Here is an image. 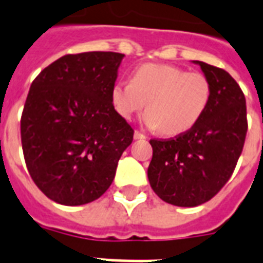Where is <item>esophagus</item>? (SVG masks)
I'll list each match as a JSON object with an SVG mask.
<instances>
[{
	"instance_id": "34e87169",
	"label": "esophagus",
	"mask_w": 263,
	"mask_h": 263,
	"mask_svg": "<svg viewBox=\"0 0 263 263\" xmlns=\"http://www.w3.org/2000/svg\"><path fill=\"white\" fill-rule=\"evenodd\" d=\"M134 138H135L136 140H142V139H146V135L139 131H135L134 132Z\"/></svg>"
}]
</instances>
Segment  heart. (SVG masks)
I'll return each mask as SVG.
<instances>
[{
	"instance_id": "1",
	"label": "heart",
	"mask_w": 263,
	"mask_h": 263,
	"mask_svg": "<svg viewBox=\"0 0 263 263\" xmlns=\"http://www.w3.org/2000/svg\"><path fill=\"white\" fill-rule=\"evenodd\" d=\"M212 98V86L199 72L168 64H143L132 72L131 83L117 82L110 91L111 105L123 119L147 107L143 121L165 136L190 131L202 119Z\"/></svg>"
}]
</instances>
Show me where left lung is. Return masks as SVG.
<instances>
[{
	"label": "left lung",
	"mask_w": 263,
	"mask_h": 263,
	"mask_svg": "<svg viewBox=\"0 0 263 263\" xmlns=\"http://www.w3.org/2000/svg\"><path fill=\"white\" fill-rule=\"evenodd\" d=\"M198 64L210 82L212 98L202 119L175 139H152L147 177L166 203L194 208L208 202L228 181L245 146L246 98L236 80L221 68Z\"/></svg>",
	"instance_id": "obj_1"
}]
</instances>
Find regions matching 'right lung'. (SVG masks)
Listing matches in <instances>:
<instances>
[{
  "instance_id": "obj_1",
  "label": "right lung",
  "mask_w": 263,
  "mask_h": 263,
  "mask_svg": "<svg viewBox=\"0 0 263 263\" xmlns=\"http://www.w3.org/2000/svg\"><path fill=\"white\" fill-rule=\"evenodd\" d=\"M123 57L113 51L67 54L31 84L20 121L24 160L36 187L57 203L98 199L132 143L134 129L110 99Z\"/></svg>"
}]
</instances>
